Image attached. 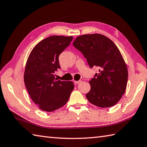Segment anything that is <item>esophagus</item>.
I'll use <instances>...</instances> for the list:
<instances>
[{"label":"esophagus","mask_w":147,"mask_h":147,"mask_svg":"<svg viewBox=\"0 0 147 147\" xmlns=\"http://www.w3.org/2000/svg\"><path fill=\"white\" fill-rule=\"evenodd\" d=\"M82 82L81 80H79V81H74V83H75V84H78V83H80Z\"/></svg>","instance_id":"34e87169"}]
</instances>
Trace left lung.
<instances>
[{"label": "left lung", "instance_id": "8db88e82", "mask_svg": "<svg viewBox=\"0 0 147 147\" xmlns=\"http://www.w3.org/2000/svg\"><path fill=\"white\" fill-rule=\"evenodd\" d=\"M73 44L83 53L90 67L99 69V73L89 81L90 90L86 94L88 101L100 108L117 104L125 93L128 71L116 45L99 34L78 36Z\"/></svg>", "mask_w": 147, "mask_h": 147}]
</instances>
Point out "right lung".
Here are the masks:
<instances>
[{"mask_svg":"<svg viewBox=\"0 0 147 147\" xmlns=\"http://www.w3.org/2000/svg\"><path fill=\"white\" fill-rule=\"evenodd\" d=\"M73 39L72 36L48 37L37 43L28 57L24 72L25 87L34 102L45 111L62 107L74 89L73 82L57 80L53 76L60 68V54Z\"/></svg>","mask_w":147,"mask_h":147,"instance_id":"1","label":"right lung"}]
</instances>
